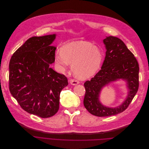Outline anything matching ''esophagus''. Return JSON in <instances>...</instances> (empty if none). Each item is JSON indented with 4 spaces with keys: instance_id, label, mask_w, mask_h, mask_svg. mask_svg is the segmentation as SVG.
I'll list each match as a JSON object with an SVG mask.
<instances>
[{
    "instance_id": "1",
    "label": "esophagus",
    "mask_w": 149,
    "mask_h": 149,
    "mask_svg": "<svg viewBox=\"0 0 149 149\" xmlns=\"http://www.w3.org/2000/svg\"><path fill=\"white\" fill-rule=\"evenodd\" d=\"M69 81H70V84L72 85H76L79 83V81L78 80H74V79H70Z\"/></svg>"
}]
</instances>
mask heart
<instances>
[{"mask_svg": "<svg viewBox=\"0 0 149 149\" xmlns=\"http://www.w3.org/2000/svg\"><path fill=\"white\" fill-rule=\"evenodd\" d=\"M55 62L61 72L65 71L69 64L74 74L86 79L94 75L100 68L103 54L101 49L92 43L74 41L63 45L61 51L55 53Z\"/></svg>", "mask_w": 149, "mask_h": 149, "instance_id": "1", "label": "heart"}]
</instances>
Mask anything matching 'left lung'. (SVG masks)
Here are the masks:
<instances>
[{
  "label": "left lung",
  "mask_w": 149,
  "mask_h": 149,
  "mask_svg": "<svg viewBox=\"0 0 149 149\" xmlns=\"http://www.w3.org/2000/svg\"><path fill=\"white\" fill-rule=\"evenodd\" d=\"M106 52L104 61L100 71L84 84L86 93L83 100L85 108L92 114L98 117L116 115L125 111L139 88V66L134 54L120 39L108 36L103 40ZM121 78L127 82L129 89L126 100L116 108H108L99 100L102 87Z\"/></svg>",
  "instance_id": "left-lung-1"
}]
</instances>
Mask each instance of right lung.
Listing matches in <instances>:
<instances>
[{"instance_id": "right-lung-1", "label": "right lung", "mask_w": 149, "mask_h": 149, "mask_svg": "<svg viewBox=\"0 0 149 149\" xmlns=\"http://www.w3.org/2000/svg\"><path fill=\"white\" fill-rule=\"evenodd\" d=\"M56 35L29 38L12 55L9 63V91L20 107L42 118L54 115L59 109L67 77L50 68L56 47L50 46Z\"/></svg>"}]
</instances>
